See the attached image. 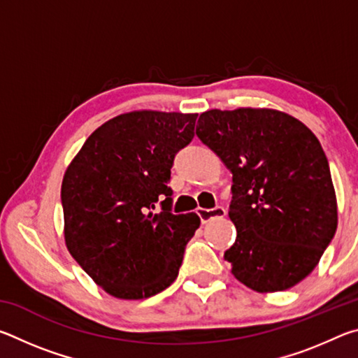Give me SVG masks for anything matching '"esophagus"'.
<instances>
[{
  "instance_id": "obj_1",
  "label": "esophagus",
  "mask_w": 358,
  "mask_h": 358,
  "mask_svg": "<svg viewBox=\"0 0 358 358\" xmlns=\"http://www.w3.org/2000/svg\"><path fill=\"white\" fill-rule=\"evenodd\" d=\"M197 215L201 217L202 224L208 222L210 220H213V217H222L227 215V210L224 207H215V208H197Z\"/></svg>"
}]
</instances>
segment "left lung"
Masks as SVG:
<instances>
[{
  "instance_id": "left-lung-1",
  "label": "left lung",
  "mask_w": 358,
  "mask_h": 358,
  "mask_svg": "<svg viewBox=\"0 0 358 358\" xmlns=\"http://www.w3.org/2000/svg\"><path fill=\"white\" fill-rule=\"evenodd\" d=\"M196 134L232 172L229 216L237 240L224 252L232 275L278 292L311 273L335 237L338 210L317 137L271 108L208 110Z\"/></svg>"
}]
</instances>
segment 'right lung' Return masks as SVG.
Listing matches in <instances>:
<instances>
[{
	"label": "right lung",
	"mask_w": 358,
	"mask_h": 358,
	"mask_svg": "<svg viewBox=\"0 0 358 358\" xmlns=\"http://www.w3.org/2000/svg\"><path fill=\"white\" fill-rule=\"evenodd\" d=\"M196 120L177 112L120 115L87 138L64 173L66 246L117 299H148L171 286L201 226L196 213H172L169 186Z\"/></svg>",
	"instance_id": "obj_1"
}]
</instances>
